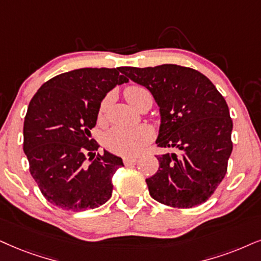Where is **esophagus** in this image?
I'll return each mask as SVG.
<instances>
[{"label":"esophagus","instance_id":"esophagus-1","mask_svg":"<svg viewBox=\"0 0 261 261\" xmlns=\"http://www.w3.org/2000/svg\"><path fill=\"white\" fill-rule=\"evenodd\" d=\"M123 161L125 166H130V165H135L137 163V158H124Z\"/></svg>","mask_w":261,"mask_h":261}]
</instances>
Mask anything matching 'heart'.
<instances>
[{"instance_id": "b5f03b06", "label": "heart", "mask_w": 261, "mask_h": 261, "mask_svg": "<svg viewBox=\"0 0 261 261\" xmlns=\"http://www.w3.org/2000/svg\"><path fill=\"white\" fill-rule=\"evenodd\" d=\"M149 94V91L143 87H130L125 91L127 101L137 107L142 98ZM108 98L102 102L98 115L102 118L106 113ZM154 131L148 125H140L136 127L114 126L105 135V146L113 153L120 155H136L153 140Z\"/></svg>"}]
</instances>
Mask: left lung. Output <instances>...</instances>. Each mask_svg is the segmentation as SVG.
<instances>
[{"label":"left lung","mask_w":261,"mask_h":261,"mask_svg":"<svg viewBox=\"0 0 261 261\" xmlns=\"http://www.w3.org/2000/svg\"><path fill=\"white\" fill-rule=\"evenodd\" d=\"M120 72L147 88L159 106L158 147L179 153L156 156L159 170L146 179L150 196L178 208L203 203L223 180L232 151L226 101L206 75L189 67L166 64Z\"/></svg>","instance_id":"obj_1"}]
</instances>
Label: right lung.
<instances>
[{
    "label": "right lung",
    "mask_w": 261,
    "mask_h": 261,
    "mask_svg": "<svg viewBox=\"0 0 261 261\" xmlns=\"http://www.w3.org/2000/svg\"><path fill=\"white\" fill-rule=\"evenodd\" d=\"M117 68H78L45 82L30 101L24 153L43 196L66 211L100 207L112 196V177L123 160L97 150L90 130L107 92L128 79Z\"/></svg>",
    "instance_id": "obj_1"
}]
</instances>
